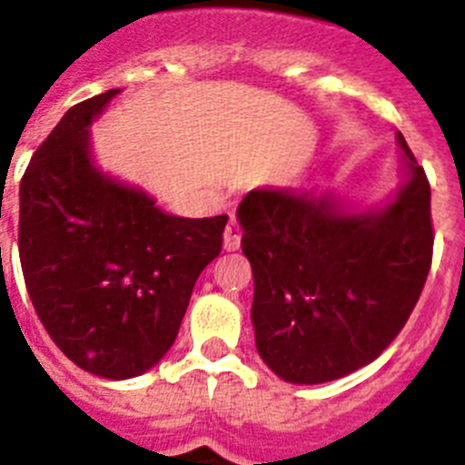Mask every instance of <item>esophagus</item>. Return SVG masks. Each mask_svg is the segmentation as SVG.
Here are the masks:
<instances>
[{
  "mask_svg": "<svg viewBox=\"0 0 465 465\" xmlns=\"http://www.w3.org/2000/svg\"><path fill=\"white\" fill-rule=\"evenodd\" d=\"M242 244V228L237 225V221H230L228 228L223 232V249L225 252H237Z\"/></svg>",
  "mask_w": 465,
  "mask_h": 465,
  "instance_id": "esophagus-1",
  "label": "esophagus"
}]
</instances>
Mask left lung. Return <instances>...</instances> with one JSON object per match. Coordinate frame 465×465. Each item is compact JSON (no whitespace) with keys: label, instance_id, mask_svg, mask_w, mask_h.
I'll return each instance as SVG.
<instances>
[{"label":"left lung","instance_id":"left-lung-1","mask_svg":"<svg viewBox=\"0 0 465 465\" xmlns=\"http://www.w3.org/2000/svg\"><path fill=\"white\" fill-rule=\"evenodd\" d=\"M402 183L384 209L252 191L237 207L253 270L256 349L291 384H322L372 363L417 305L433 258L430 186L398 133Z\"/></svg>","mask_w":465,"mask_h":465}]
</instances>
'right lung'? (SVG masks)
Segmentation results:
<instances>
[{"mask_svg":"<svg viewBox=\"0 0 465 465\" xmlns=\"http://www.w3.org/2000/svg\"><path fill=\"white\" fill-rule=\"evenodd\" d=\"M118 93L74 104L20 182L18 252L36 316L69 361L104 380L167 354L228 223L170 216L94 167L88 125Z\"/></svg>","mask_w":465,"mask_h":465,"instance_id":"1","label":"right lung"}]
</instances>
